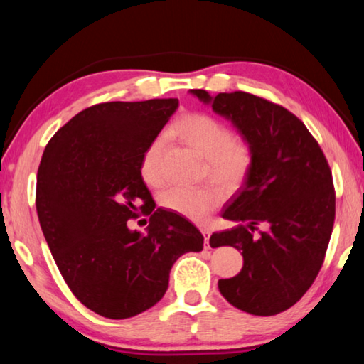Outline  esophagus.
<instances>
[{"mask_svg": "<svg viewBox=\"0 0 364 364\" xmlns=\"http://www.w3.org/2000/svg\"><path fill=\"white\" fill-rule=\"evenodd\" d=\"M200 232H202V236H204L205 247H208V241H210V230H208V228H202Z\"/></svg>", "mask_w": 364, "mask_h": 364, "instance_id": "1", "label": "esophagus"}]
</instances>
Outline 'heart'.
I'll list each match as a JSON object with an SVG mask.
<instances>
[{
  "instance_id": "b5f03b06",
  "label": "heart",
  "mask_w": 364,
  "mask_h": 364,
  "mask_svg": "<svg viewBox=\"0 0 364 364\" xmlns=\"http://www.w3.org/2000/svg\"><path fill=\"white\" fill-rule=\"evenodd\" d=\"M170 138L181 141L197 156L205 159L204 176L226 191L237 189L247 180L255 162L250 141L236 136L225 122L207 112H188L167 130ZM165 144L152 139L141 154L139 176L146 186L159 189L165 184ZM160 205L193 221H205L220 205L221 194L213 188H170L160 196Z\"/></svg>"
}]
</instances>
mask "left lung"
Here are the masks:
<instances>
[{
    "mask_svg": "<svg viewBox=\"0 0 364 364\" xmlns=\"http://www.w3.org/2000/svg\"><path fill=\"white\" fill-rule=\"evenodd\" d=\"M193 95L230 119L255 151L250 175L223 208V218L239 225L210 236L212 247L231 245L244 257L241 273L220 279L218 289L245 313L278 315L304 297L323 267L336 218L329 164L304 122L279 104L244 91ZM258 224L269 230L257 238Z\"/></svg>",
    "mask_w": 364,
    "mask_h": 364,
    "instance_id": "8db88e82",
    "label": "left lung"
}]
</instances>
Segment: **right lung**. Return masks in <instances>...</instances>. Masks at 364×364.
<instances>
[{"label":"right lung","instance_id":"add662e5","mask_svg":"<svg viewBox=\"0 0 364 364\" xmlns=\"http://www.w3.org/2000/svg\"><path fill=\"white\" fill-rule=\"evenodd\" d=\"M178 100L101 102L59 128L36 175V213L72 294L104 318L136 316L167 292L170 269L204 236L181 215L156 208L139 176L141 154ZM151 214L148 232L127 220Z\"/></svg>","mask_w":364,"mask_h":364}]
</instances>
